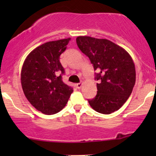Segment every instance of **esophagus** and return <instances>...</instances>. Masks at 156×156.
Returning <instances> with one entry per match:
<instances>
[{
  "label": "esophagus",
  "instance_id": "34e87169",
  "mask_svg": "<svg viewBox=\"0 0 156 156\" xmlns=\"http://www.w3.org/2000/svg\"><path fill=\"white\" fill-rule=\"evenodd\" d=\"M83 86V83H77L76 84V87L78 88V89H80L81 87Z\"/></svg>",
  "mask_w": 156,
  "mask_h": 156
}]
</instances>
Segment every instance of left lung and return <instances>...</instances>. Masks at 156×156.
<instances>
[{"label": "left lung", "instance_id": "8db88e82", "mask_svg": "<svg viewBox=\"0 0 156 156\" xmlns=\"http://www.w3.org/2000/svg\"><path fill=\"white\" fill-rule=\"evenodd\" d=\"M80 50L86 55L98 71L95 80L97 95L88 102L99 113L110 114L123 105L131 94L136 81L135 66L125 49L107 39L87 36L76 38Z\"/></svg>", "mask_w": 156, "mask_h": 156}]
</instances>
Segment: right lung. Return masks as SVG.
I'll list each match as a JSON object with an SVG mask.
<instances>
[{"label":"right lung","mask_w":156,"mask_h":156,"mask_svg":"<svg viewBox=\"0 0 156 156\" xmlns=\"http://www.w3.org/2000/svg\"><path fill=\"white\" fill-rule=\"evenodd\" d=\"M70 38L49 41L32 51L25 59L21 71L23 92L36 109L46 115L61 111L73 91L64 83V68L59 61Z\"/></svg>","instance_id":"1"}]
</instances>
